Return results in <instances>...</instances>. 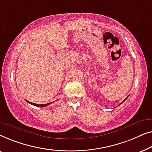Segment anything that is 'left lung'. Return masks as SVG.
<instances>
[{"label":"left lung","mask_w":152,"mask_h":152,"mask_svg":"<svg viewBox=\"0 0 152 152\" xmlns=\"http://www.w3.org/2000/svg\"><path fill=\"white\" fill-rule=\"evenodd\" d=\"M127 98H125V100H123V102H121V103H120V104H118V105H120V104H122V103H123V102H124V101H125V100H126V99H127Z\"/></svg>","instance_id":"obj_1"}]
</instances>
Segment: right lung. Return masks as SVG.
<instances>
[{
    "instance_id": "obj_1",
    "label": "right lung",
    "mask_w": 152,
    "mask_h": 152,
    "mask_svg": "<svg viewBox=\"0 0 152 152\" xmlns=\"http://www.w3.org/2000/svg\"><path fill=\"white\" fill-rule=\"evenodd\" d=\"M26 100V101H27V102H29V104H32V105H34V106H36V107H45L48 106V105H49V104H51V103H52V102H50V103H47V104H38L33 103V102H29V101H28V100Z\"/></svg>"
}]
</instances>
